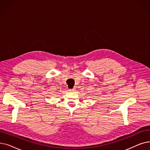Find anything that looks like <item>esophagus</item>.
Masks as SVG:
<instances>
[{"label": "esophagus", "instance_id": "obj_1", "mask_svg": "<svg viewBox=\"0 0 150 150\" xmlns=\"http://www.w3.org/2000/svg\"><path fill=\"white\" fill-rule=\"evenodd\" d=\"M69 91H70V92H73V91H74V89H69Z\"/></svg>", "mask_w": 150, "mask_h": 150}]
</instances>
